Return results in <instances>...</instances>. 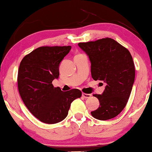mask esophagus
<instances>
[{
  "instance_id": "34e87169",
  "label": "esophagus",
  "mask_w": 152,
  "mask_h": 152,
  "mask_svg": "<svg viewBox=\"0 0 152 152\" xmlns=\"http://www.w3.org/2000/svg\"><path fill=\"white\" fill-rule=\"evenodd\" d=\"M82 96L84 97V98H90L91 97V95L90 94H87V93H82Z\"/></svg>"
}]
</instances>
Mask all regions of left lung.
Segmentation results:
<instances>
[{"label": "left lung", "instance_id": "left-lung-1", "mask_svg": "<svg viewBox=\"0 0 152 152\" xmlns=\"http://www.w3.org/2000/svg\"><path fill=\"white\" fill-rule=\"evenodd\" d=\"M78 46L89 57L93 79L106 84L102 95H93L100 105L91 115L102 121L114 118L126 106L135 80L131 55L127 48L110 38L79 43Z\"/></svg>", "mask_w": 152, "mask_h": 152}]
</instances>
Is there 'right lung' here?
Wrapping results in <instances>:
<instances>
[{
  "label": "right lung",
  "mask_w": 152,
  "mask_h": 152,
  "mask_svg": "<svg viewBox=\"0 0 152 152\" xmlns=\"http://www.w3.org/2000/svg\"><path fill=\"white\" fill-rule=\"evenodd\" d=\"M71 48L70 45L42 46L20 62L17 86L21 98L30 112L45 124L64 120L72 102L82 95L78 89L63 92L52 83L58 78L59 65Z\"/></svg>",
  "instance_id": "obj_1"
}]
</instances>
